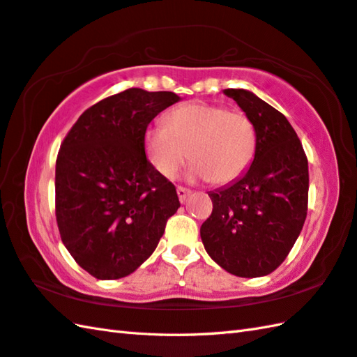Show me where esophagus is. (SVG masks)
<instances>
[{
    "label": "esophagus",
    "instance_id": "34e87169",
    "mask_svg": "<svg viewBox=\"0 0 357 357\" xmlns=\"http://www.w3.org/2000/svg\"><path fill=\"white\" fill-rule=\"evenodd\" d=\"M177 194H178V199H180V202H181V203H185V202H186V199H188V195H189V191H188V189H185V188L178 186V188H177Z\"/></svg>",
    "mask_w": 357,
    "mask_h": 357
}]
</instances>
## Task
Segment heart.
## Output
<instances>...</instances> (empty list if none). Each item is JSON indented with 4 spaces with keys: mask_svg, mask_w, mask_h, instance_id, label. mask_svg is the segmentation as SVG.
<instances>
[{
    "mask_svg": "<svg viewBox=\"0 0 357 357\" xmlns=\"http://www.w3.org/2000/svg\"><path fill=\"white\" fill-rule=\"evenodd\" d=\"M257 135L251 119L222 105H181L166 115L165 125L144 132V151L158 176L172 180L188 158L189 180H211L228 185L248 169Z\"/></svg>",
    "mask_w": 357,
    "mask_h": 357,
    "instance_id": "obj_1",
    "label": "heart"
}]
</instances>
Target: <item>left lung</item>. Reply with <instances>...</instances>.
<instances>
[{"label":"left lung","instance_id":"obj_1","mask_svg":"<svg viewBox=\"0 0 357 357\" xmlns=\"http://www.w3.org/2000/svg\"><path fill=\"white\" fill-rule=\"evenodd\" d=\"M251 119L252 163L232 183L209 191L213 214L200 228L209 257L238 278L273 273L293 248L307 217L308 160L278 109L246 89H225Z\"/></svg>","mask_w":357,"mask_h":357}]
</instances>
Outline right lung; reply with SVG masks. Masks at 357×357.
<instances>
[{"label": "right lung", "mask_w": 357, "mask_h": 357, "mask_svg": "<svg viewBox=\"0 0 357 357\" xmlns=\"http://www.w3.org/2000/svg\"><path fill=\"white\" fill-rule=\"evenodd\" d=\"M181 98L138 87L87 109L55 166V213L64 246L93 278H126L146 260L177 213L176 186L144 154L149 123Z\"/></svg>", "instance_id": "obj_1"}]
</instances>
